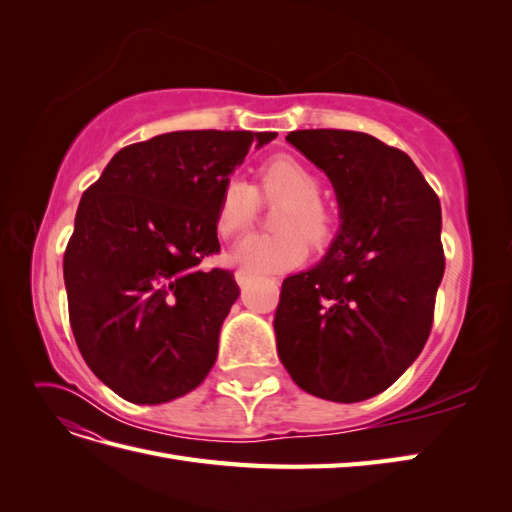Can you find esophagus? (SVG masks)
<instances>
[{"label": "esophagus", "mask_w": 512, "mask_h": 512, "mask_svg": "<svg viewBox=\"0 0 512 512\" xmlns=\"http://www.w3.org/2000/svg\"><path fill=\"white\" fill-rule=\"evenodd\" d=\"M252 273L250 271H245V269H239L237 273H235V280H237V284L241 286V288H245L247 284H250L252 282Z\"/></svg>", "instance_id": "esophagus-1"}]
</instances>
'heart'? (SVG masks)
Here are the masks:
<instances>
[{
  "label": "heart",
  "instance_id": "b5f03b06",
  "mask_svg": "<svg viewBox=\"0 0 512 512\" xmlns=\"http://www.w3.org/2000/svg\"><path fill=\"white\" fill-rule=\"evenodd\" d=\"M282 205L273 213V235L243 237L232 260L252 273H282L307 258V241L327 245L335 232V215L320 198L318 177L290 156H275L256 168L254 183L228 179L215 207V232L222 239L250 228L260 203Z\"/></svg>",
  "mask_w": 512,
  "mask_h": 512
}]
</instances>
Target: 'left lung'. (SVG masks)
<instances>
[{
    "mask_svg": "<svg viewBox=\"0 0 512 512\" xmlns=\"http://www.w3.org/2000/svg\"><path fill=\"white\" fill-rule=\"evenodd\" d=\"M286 141L329 175L342 232L320 265L286 277L277 354L309 395L374 397L421 354L444 275L440 200L397 147L352 130H294Z\"/></svg>",
    "mask_w": 512,
    "mask_h": 512,
    "instance_id": "left-lung-1",
    "label": "left lung"
}]
</instances>
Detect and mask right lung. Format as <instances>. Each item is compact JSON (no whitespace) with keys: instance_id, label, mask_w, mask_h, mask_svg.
<instances>
[{"instance_id":"obj_1","label":"right lung","mask_w":512,"mask_h":512,"mask_svg":"<svg viewBox=\"0 0 512 512\" xmlns=\"http://www.w3.org/2000/svg\"><path fill=\"white\" fill-rule=\"evenodd\" d=\"M275 132L185 130L115 153L85 190L64 254L70 327L89 369L132 404H166L207 378L235 275L215 207L252 145Z\"/></svg>"}]
</instances>
